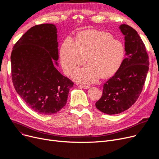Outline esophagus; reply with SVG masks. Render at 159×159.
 <instances>
[{
    "label": "esophagus",
    "mask_w": 159,
    "mask_h": 159,
    "mask_svg": "<svg viewBox=\"0 0 159 159\" xmlns=\"http://www.w3.org/2000/svg\"><path fill=\"white\" fill-rule=\"evenodd\" d=\"M80 88H84V89H88L89 88L90 86H86V85H79V86Z\"/></svg>",
    "instance_id": "obj_1"
}]
</instances>
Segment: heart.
<instances>
[{
    "instance_id": "b5f03b06",
    "label": "heart",
    "mask_w": 159,
    "mask_h": 159,
    "mask_svg": "<svg viewBox=\"0 0 159 159\" xmlns=\"http://www.w3.org/2000/svg\"><path fill=\"white\" fill-rule=\"evenodd\" d=\"M124 47L121 42L109 33L97 30L81 32L75 41L65 39L60 55L64 72L70 75L79 66L88 64L75 71L72 75L74 80L84 84L97 82L99 78L113 75L122 63Z\"/></svg>"
}]
</instances>
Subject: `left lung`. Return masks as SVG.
Instances as JSON below:
<instances>
[{
    "instance_id": "obj_1",
    "label": "left lung",
    "mask_w": 159,
    "mask_h": 159,
    "mask_svg": "<svg viewBox=\"0 0 159 159\" xmlns=\"http://www.w3.org/2000/svg\"><path fill=\"white\" fill-rule=\"evenodd\" d=\"M119 29L124 35L126 57L104 84L102 95L95 103L98 110L108 115L120 113L137 101L149 70L148 55L137 31L127 24Z\"/></svg>"
}]
</instances>
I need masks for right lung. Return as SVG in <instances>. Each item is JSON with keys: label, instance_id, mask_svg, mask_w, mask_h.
Returning <instances> with one entry per match:
<instances>
[{"label": "right lung", "instance_id": "1", "mask_svg": "<svg viewBox=\"0 0 159 159\" xmlns=\"http://www.w3.org/2000/svg\"><path fill=\"white\" fill-rule=\"evenodd\" d=\"M57 30L43 24L31 28L14 45L11 55L14 88L34 111L52 115L66 105L73 82L58 71Z\"/></svg>", "mask_w": 159, "mask_h": 159}]
</instances>
